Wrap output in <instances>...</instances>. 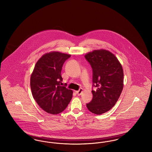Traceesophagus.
<instances>
[{"label":"esophagus","mask_w":152,"mask_h":152,"mask_svg":"<svg viewBox=\"0 0 152 152\" xmlns=\"http://www.w3.org/2000/svg\"><path fill=\"white\" fill-rule=\"evenodd\" d=\"M83 89L82 88H80L79 91H76V94H77V96H80L81 94H82V92H83Z\"/></svg>","instance_id":"obj_1"}]
</instances>
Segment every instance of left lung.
<instances>
[{
  "instance_id": "obj_1",
  "label": "left lung",
  "mask_w": 152,
  "mask_h": 152,
  "mask_svg": "<svg viewBox=\"0 0 152 152\" xmlns=\"http://www.w3.org/2000/svg\"><path fill=\"white\" fill-rule=\"evenodd\" d=\"M92 69L93 99L87 108L96 115H101L112 108L118 100L123 89L122 66L109 51L95 50L85 55Z\"/></svg>"
}]
</instances>
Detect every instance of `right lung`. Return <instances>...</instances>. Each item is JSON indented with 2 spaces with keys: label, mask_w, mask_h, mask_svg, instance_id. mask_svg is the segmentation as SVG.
<instances>
[{
  "label": "right lung",
  "mask_w": 152,
  "mask_h": 152,
  "mask_svg": "<svg viewBox=\"0 0 152 152\" xmlns=\"http://www.w3.org/2000/svg\"><path fill=\"white\" fill-rule=\"evenodd\" d=\"M71 55L52 52L42 56L35 66L30 86L34 99L46 112L56 115L64 110L72 97V91L62 86L61 71Z\"/></svg>",
  "instance_id": "1"
}]
</instances>
